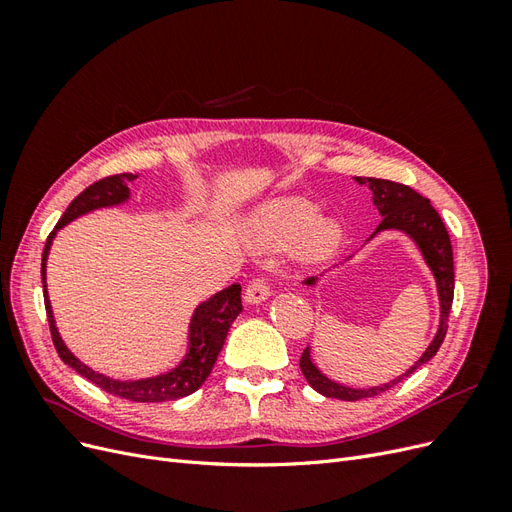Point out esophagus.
I'll use <instances>...</instances> for the list:
<instances>
[{"label":"esophagus","mask_w":512,"mask_h":512,"mask_svg":"<svg viewBox=\"0 0 512 512\" xmlns=\"http://www.w3.org/2000/svg\"><path fill=\"white\" fill-rule=\"evenodd\" d=\"M269 294H271L269 284L265 280H260V277H256V280H252L250 284H247V288L243 292V299H245V303L256 305V303L267 301Z\"/></svg>","instance_id":"esophagus-1"}]
</instances>
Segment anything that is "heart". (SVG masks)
I'll return each mask as SVG.
<instances>
[{
  "instance_id": "b5f03b06",
  "label": "heart",
  "mask_w": 512,
  "mask_h": 512,
  "mask_svg": "<svg viewBox=\"0 0 512 512\" xmlns=\"http://www.w3.org/2000/svg\"><path fill=\"white\" fill-rule=\"evenodd\" d=\"M254 250L292 252L303 265H322L344 245V230L333 220L318 218V207L305 198H280L262 205L245 228Z\"/></svg>"
}]
</instances>
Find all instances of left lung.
Returning <instances> with one entry per match:
<instances>
[{
  "mask_svg": "<svg viewBox=\"0 0 512 512\" xmlns=\"http://www.w3.org/2000/svg\"><path fill=\"white\" fill-rule=\"evenodd\" d=\"M356 181L369 185L371 200H374V205L378 207V211L382 215L376 232L369 239H374L382 230H401V232H406V235L416 243L418 250H421L427 267L431 269L433 277H436L438 297H440V324H438V333H436V337H433V342L427 346L421 359H418L406 371V374H401L395 380L386 382L382 386H371V389H350V386L333 382L314 365L312 352H309V348H305L301 354L299 365H301V371H303L305 380L309 382V386H312L314 391H318L324 397L344 399V401H359V399L374 397V395L389 391L401 380L414 374L418 367L425 365L429 359H433L446 337L448 314H451L453 292H455L451 237H448V230H446L442 218L438 215V211L431 207L429 200L418 192H414L412 188H408V185H404V183L374 179V177H367V179L356 177ZM316 282H318V277H309V280H305L307 286H316Z\"/></svg>",
  "mask_w": 512,
  "mask_h": 512,
  "instance_id": "1",
  "label": "left lung"
}]
</instances>
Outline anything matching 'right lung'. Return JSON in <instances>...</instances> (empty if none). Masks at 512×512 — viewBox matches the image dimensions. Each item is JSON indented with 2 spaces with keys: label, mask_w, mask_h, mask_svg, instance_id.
Listing matches in <instances>:
<instances>
[{
  "label": "right lung",
  "mask_w": 512,
  "mask_h": 512,
  "mask_svg": "<svg viewBox=\"0 0 512 512\" xmlns=\"http://www.w3.org/2000/svg\"><path fill=\"white\" fill-rule=\"evenodd\" d=\"M136 179L132 173H121L113 177H104L96 183H91L79 196H76L68 209L61 215V220L53 228V232L46 239L44 252H42V288H44V307L46 318H49V329L55 350L59 359L66 365H70L76 374H81L89 382L100 386L102 391L117 395L121 399L141 401V404H156V401H173L188 397L194 391H198L203 382L209 378L211 369L218 361V354L226 342V335L230 324L241 314V286L232 284L220 292H215L213 297L200 303L194 309V316L190 320V333H188V354L183 356V361L166 371V374L143 378V380H115L91 369L89 365L81 363L76 356L68 350L64 339L59 337V331L55 327V316L51 309L49 294H46V258H49L51 243L57 235L59 228H64L68 222L76 220L79 215H85L89 211H96L102 207H115L126 203L130 198L128 181Z\"/></svg>",
  "instance_id": "obj_1"
}]
</instances>
